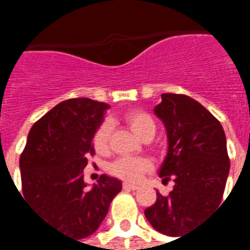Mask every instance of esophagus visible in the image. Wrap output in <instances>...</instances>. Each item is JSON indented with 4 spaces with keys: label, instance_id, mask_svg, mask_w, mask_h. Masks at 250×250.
I'll list each match as a JSON object with an SVG mask.
<instances>
[{
    "label": "esophagus",
    "instance_id": "1",
    "mask_svg": "<svg viewBox=\"0 0 250 250\" xmlns=\"http://www.w3.org/2000/svg\"><path fill=\"white\" fill-rule=\"evenodd\" d=\"M123 188L125 190H136V188H139V186L135 184H130V182H125L123 184Z\"/></svg>",
    "mask_w": 250,
    "mask_h": 250
}]
</instances>
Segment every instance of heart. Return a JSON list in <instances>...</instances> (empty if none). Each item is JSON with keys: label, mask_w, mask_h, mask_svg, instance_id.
Listing matches in <instances>:
<instances>
[{"label": "heart", "mask_w": 250, "mask_h": 250, "mask_svg": "<svg viewBox=\"0 0 250 250\" xmlns=\"http://www.w3.org/2000/svg\"><path fill=\"white\" fill-rule=\"evenodd\" d=\"M123 120L128 125L131 131L141 139L145 136L154 135L155 132V122L150 115L142 109H130L123 115ZM111 125L104 122L99 125L98 130L93 134V147L98 152H104L108 146ZM150 162L145 158H122L112 165V171L118 177L127 181H135L150 168Z\"/></svg>", "instance_id": "1"}]
</instances>
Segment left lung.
I'll return each instance as SVG.
<instances>
[{"mask_svg": "<svg viewBox=\"0 0 250 250\" xmlns=\"http://www.w3.org/2000/svg\"><path fill=\"white\" fill-rule=\"evenodd\" d=\"M154 114L167 135L159 177L173 178L174 188L166 197L157 191L145 215L155 230L181 238L220 206L230 167L226 136L220 122L186 95L162 93Z\"/></svg>", "mask_w": 250, "mask_h": 250, "instance_id": "8db88e82", "label": "left lung"}]
</instances>
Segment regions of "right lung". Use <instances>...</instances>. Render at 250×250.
<instances>
[{
	"instance_id": "obj_1",
	"label": "right lung",
	"mask_w": 250,
	"mask_h": 250,
	"mask_svg": "<svg viewBox=\"0 0 250 250\" xmlns=\"http://www.w3.org/2000/svg\"><path fill=\"white\" fill-rule=\"evenodd\" d=\"M108 108L88 98L59 103L30 128L20 158L25 201L46 224L76 240L98 230L122 190L119 179L108 175L89 188L84 182L93 134Z\"/></svg>"
}]
</instances>
